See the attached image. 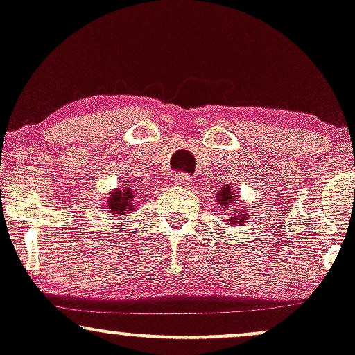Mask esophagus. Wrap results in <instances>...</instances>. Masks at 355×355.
Wrapping results in <instances>:
<instances>
[{"instance_id": "1", "label": "esophagus", "mask_w": 355, "mask_h": 355, "mask_svg": "<svg viewBox=\"0 0 355 355\" xmlns=\"http://www.w3.org/2000/svg\"><path fill=\"white\" fill-rule=\"evenodd\" d=\"M173 181L176 182V184H179V186H191L193 184V179H191V176L188 173H176L173 176Z\"/></svg>"}]
</instances>
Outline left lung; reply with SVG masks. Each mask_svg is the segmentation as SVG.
Returning <instances> with one entry per match:
<instances>
[{"mask_svg": "<svg viewBox=\"0 0 355 355\" xmlns=\"http://www.w3.org/2000/svg\"><path fill=\"white\" fill-rule=\"evenodd\" d=\"M234 199H236V201H238V194H236V191H231L230 186H225V188L221 189L220 196H218V201H220V205L221 206H229L231 204L232 206L230 207L231 209H233V206H234V202H233ZM238 212H240V211L234 209V213L237 214ZM245 220H246V216L243 213H241L238 216L231 218V225H238V226H240Z\"/></svg>", "mask_w": 355, "mask_h": 355, "instance_id": "8db88e82", "label": "left lung"}]
</instances>
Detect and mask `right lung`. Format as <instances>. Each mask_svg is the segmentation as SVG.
I'll return each mask as SVG.
<instances>
[{
	"mask_svg": "<svg viewBox=\"0 0 355 355\" xmlns=\"http://www.w3.org/2000/svg\"><path fill=\"white\" fill-rule=\"evenodd\" d=\"M134 198L135 189H132V186L125 189H115L107 201V209L112 214H127L134 209Z\"/></svg>",
	"mask_w": 355,
	"mask_h": 355,
	"instance_id": "1",
	"label": "right lung"
}]
</instances>
